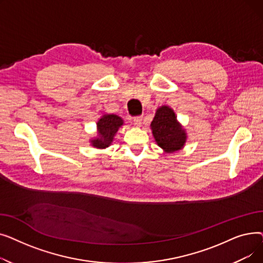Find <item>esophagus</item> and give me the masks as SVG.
Wrapping results in <instances>:
<instances>
[{
	"label": "esophagus",
	"instance_id": "obj_1",
	"mask_svg": "<svg viewBox=\"0 0 263 263\" xmlns=\"http://www.w3.org/2000/svg\"><path fill=\"white\" fill-rule=\"evenodd\" d=\"M143 123V117L142 116H137L133 118V124L135 127H141Z\"/></svg>",
	"mask_w": 263,
	"mask_h": 263
}]
</instances>
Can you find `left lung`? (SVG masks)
<instances>
[{
	"label": "left lung",
	"instance_id": "left-lung-1",
	"mask_svg": "<svg viewBox=\"0 0 263 263\" xmlns=\"http://www.w3.org/2000/svg\"><path fill=\"white\" fill-rule=\"evenodd\" d=\"M150 127L157 144L165 153L174 154L183 148L186 132L178 122L174 109L170 106L162 105L157 109Z\"/></svg>",
	"mask_w": 263,
	"mask_h": 263
}]
</instances>
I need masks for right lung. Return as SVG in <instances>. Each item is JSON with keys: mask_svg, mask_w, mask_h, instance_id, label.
<instances>
[{"mask_svg": "<svg viewBox=\"0 0 263 263\" xmlns=\"http://www.w3.org/2000/svg\"><path fill=\"white\" fill-rule=\"evenodd\" d=\"M123 124L121 117L114 114H104L97 122L98 136L90 141L91 145L98 149H104L113 143L114 136Z\"/></svg>", "mask_w": 263, "mask_h": 263, "instance_id": "1", "label": "right lung"}]
</instances>
